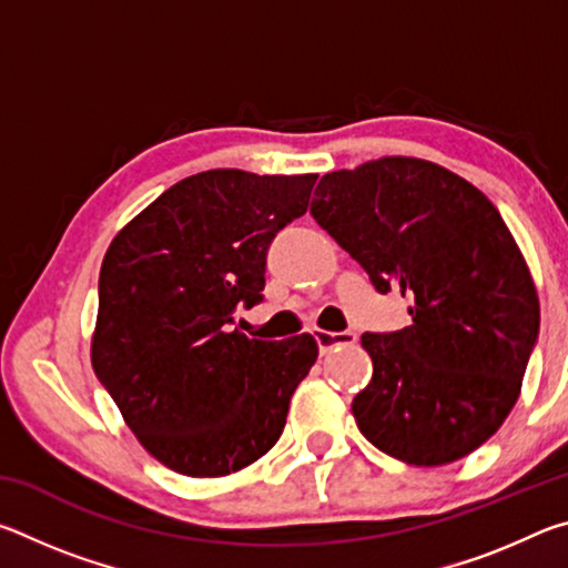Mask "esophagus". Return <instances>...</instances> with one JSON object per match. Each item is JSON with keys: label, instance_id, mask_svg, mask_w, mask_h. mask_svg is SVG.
<instances>
[{"label": "esophagus", "instance_id": "esophagus-1", "mask_svg": "<svg viewBox=\"0 0 568 568\" xmlns=\"http://www.w3.org/2000/svg\"><path fill=\"white\" fill-rule=\"evenodd\" d=\"M315 341H318L321 353H333L335 348H343V345H353L358 341V335L353 331H343V333H331V331H318L315 333Z\"/></svg>", "mask_w": 568, "mask_h": 568}]
</instances>
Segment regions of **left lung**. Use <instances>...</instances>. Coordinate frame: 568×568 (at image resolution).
Segmentation results:
<instances>
[{
  "instance_id": "1",
  "label": "left lung",
  "mask_w": 568,
  "mask_h": 568,
  "mask_svg": "<svg viewBox=\"0 0 568 568\" xmlns=\"http://www.w3.org/2000/svg\"><path fill=\"white\" fill-rule=\"evenodd\" d=\"M311 215L378 293L410 301L408 328L363 333L373 378L353 398L361 434L410 466H444L486 444L521 393L538 295L491 200L418 158L323 175Z\"/></svg>"
}]
</instances>
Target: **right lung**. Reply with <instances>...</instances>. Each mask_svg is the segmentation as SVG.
I'll return each mask as SVG.
<instances>
[{"label":"right lung","mask_w":568,"mask_h":568,"mask_svg":"<svg viewBox=\"0 0 568 568\" xmlns=\"http://www.w3.org/2000/svg\"><path fill=\"white\" fill-rule=\"evenodd\" d=\"M315 180L197 172L104 253L92 368L148 454L182 476L265 456L318 358L311 333L257 341L233 328L237 307L263 301L267 247L305 215Z\"/></svg>","instance_id":"obj_1"}]
</instances>
